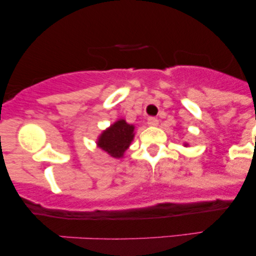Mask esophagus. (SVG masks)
I'll return each mask as SVG.
<instances>
[{"label": "esophagus", "instance_id": "1", "mask_svg": "<svg viewBox=\"0 0 256 256\" xmlns=\"http://www.w3.org/2000/svg\"><path fill=\"white\" fill-rule=\"evenodd\" d=\"M146 122H148L149 126H158V120L156 118H152V116H150V118H148V120H146Z\"/></svg>", "mask_w": 256, "mask_h": 256}]
</instances>
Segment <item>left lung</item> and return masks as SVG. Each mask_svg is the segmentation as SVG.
Masks as SVG:
<instances>
[{"label": "left lung", "mask_w": 256, "mask_h": 256, "mask_svg": "<svg viewBox=\"0 0 256 256\" xmlns=\"http://www.w3.org/2000/svg\"><path fill=\"white\" fill-rule=\"evenodd\" d=\"M185 146H186V144H185Z\"/></svg>", "instance_id": "obj_1"}]
</instances>
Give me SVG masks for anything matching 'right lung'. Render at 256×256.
<instances>
[{
  "label": "right lung",
  "instance_id": "add662e5",
  "mask_svg": "<svg viewBox=\"0 0 256 256\" xmlns=\"http://www.w3.org/2000/svg\"><path fill=\"white\" fill-rule=\"evenodd\" d=\"M134 137V126L128 124L124 119H120L100 134L98 146L110 156L120 158L124 156V152L130 146Z\"/></svg>",
  "mask_w": 256,
  "mask_h": 256
}]
</instances>
